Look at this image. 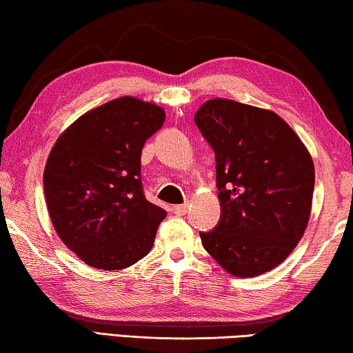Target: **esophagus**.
<instances>
[{
  "instance_id": "esophagus-1",
  "label": "esophagus",
  "mask_w": 353,
  "mask_h": 353,
  "mask_svg": "<svg viewBox=\"0 0 353 353\" xmlns=\"http://www.w3.org/2000/svg\"><path fill=\"white\" fill-rule=\"evenodd\" d=\"M188 209H189V203H184V205H176V206H173L172 211L175 212L176 215H184V214L188 212Z\"/></svg>"
}]
</instances>
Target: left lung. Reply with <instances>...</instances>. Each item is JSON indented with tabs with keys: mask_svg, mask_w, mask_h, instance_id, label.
<instances>
[{
	"mask_svg": "<svg viewBox=\"0 0 353 353\" xmlns=\"http://www.w3.org/2000/svg\"><path fill=\"white\" fill-rule=\"evenodd\" d=\"M195 123L217 161L219 225L200 232L205 250L236 277L276 268L305 232L314 165L293 128L274 111L211 99Z\"/></svg>",
	"mask_w": 353,
	"mask_h": 353,
	"instance_id": "left-lung-1",
	"label": "left lung"
}]
</instances>
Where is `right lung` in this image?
<instances>
[{"instance_id": "obj_1", "label": "right lung", "mask_w": 353, "mask_h": 353, "mask_svg": "<svg viewBox=\"0 0 353 353\" xmlns=\"http://www.w3.org/2000/svg\"><path fill=\"white\" fill-rule=\"evenodd\" d=\"M165 111L123 96L72 122L49 153L43 186L61 242L92 268L123 270L152 250L165 211L144 196L141 152Z\"/></svg>"}]
</instances>
